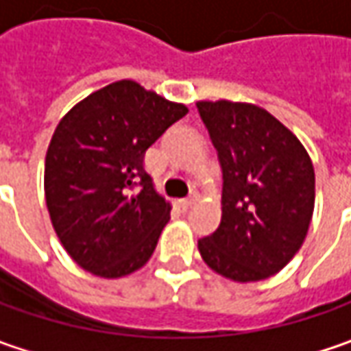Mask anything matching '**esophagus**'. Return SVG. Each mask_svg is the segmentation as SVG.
<instances>
[{
    "label": "esophagus",
    "mask_w": 351,
    "mask_h": 351,
    "mask_svg": "<svg viewBox=\"0 0 351 351\" xmlns=\"http://www.w3.org/2000/svg\"><path fill=\"white\" fill-rule=\"evenodd\" d=\"M195 201H197V195L193 193V195H189V197H185V199H182L180 203H182L183 209H189V207H191V205H193Z\"/></svg>",
    "instance_id": "esophagus-1"
}]
</instances>
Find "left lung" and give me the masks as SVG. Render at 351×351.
Returning <instances> with one entry per match:
<instances>
[{
	"instance_id": "1",
	"label": "left lung",
	"mask_w": 351,
	"mask_h": 351,
	"mask_svg": "<svg viewBox=\"0 0 351 351\" xmlns=\"http://www.w3.org/2000/svg\"><path fill=\"white\" fill-rule=\"evenodd\" d=\"M223 168V217L199 240L203 262L238 283L276 276L303 246L315 168L301 141L252 103L199 101Z\"/></svg>"
}]
</instances>
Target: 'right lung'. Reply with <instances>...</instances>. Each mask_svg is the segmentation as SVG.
Masks as SVG:
<instances>
[{
	"instance_id": "add662e5",
	"label": "right lung",
	"mask_w": 351,
	"mask_h": 351,
	"mask_svg": "<svg viewBox=\"0 0 351 351\" xmlns=\"http://www.w3.org/2000/svg\"><path fill=\"white\" fill-rule=\"evenodd\" d=\"M185 115L182 103L121 80L62 117L47 150L45 197L62 246L86 271L117 279L150 260L171 205L144 154Z\"/></svg>"
}]
</instances>
